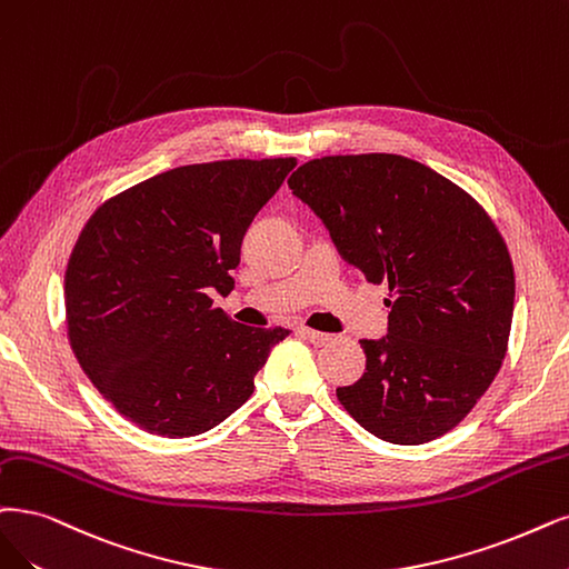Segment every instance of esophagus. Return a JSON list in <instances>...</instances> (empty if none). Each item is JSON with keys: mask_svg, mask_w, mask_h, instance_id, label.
<instances>
[{"mask_svg": "<svg viewBox=\"0 0 569 569\" xmlns=\"http://www.w3.org/2000/svg\"><path fill=\"white\" fill-rule=\"evenodd\" d=\"M300 335H302L305 340H309L311 345H317V347H323V345H328V342L332 340V335L319 332V330H311V328H300Z\"/></svg>", "mask_w": 569, "mask_h": 569, "instance_id": "obj_1", "label": "esophagus"}]
</instances>
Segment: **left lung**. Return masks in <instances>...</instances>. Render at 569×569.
<instances>
[{
    "instance_id": "obj_1",
    "label": "left lung",
    "mask_w": 569,
    "mask_h": 569,
    "mask_svg": "<svg viewBox=\"0 0 569 569\" xmlns=\"http://www.w3.org/2000/svg\"><path fill=\"white\" fill-rule=\"evenodd\" d=\"M288 187L349 264L389 283V332L361 340L366 372L338 389L345 410L396 446L455 429L497 377L513 319V264L490 216L401 154L311 159Z\"/></svg>"
}]
</instances>
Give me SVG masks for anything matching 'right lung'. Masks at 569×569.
<instances>
[{
  "label": "right lung",
  "instance_id": "add662e5",
  "mask_svg": "<svg viewBox=\"0 0 569 569\" xmlns=\"http://www.w3.org/2000/svg\"><path fill=\"white\" fill-rule=\"evenodd\" d=\"M298 166L229 159L171 168L104 201L66 271L81 370L140 429L187 438L241 408L286 328L229 321L208 298L234 288L241 241Z\"/></svg>",
  "mask_w": 569,
  "mask_h": 569
}]
</instances>
